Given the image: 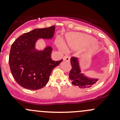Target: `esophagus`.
I'll return each mask as SVG.
<instances>
[{
    "label": "esophagus",
    "instance_id": "obj_1",
    "mask_svg": "<svg viewBox=\"0 0 120 120\" xmlns=\"http://www.w3.org/2000/svg\"><path fill=\"white\" fill-rule=\"evenodd\" d=\"M63 60H64V61H66L67 62H70V57L69 56H65L63 57Z\"/></svg>",
    "mask_w": 120,
    "mask_h": 120
}]
</instances>
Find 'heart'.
<instances>
[{"instance_id": "heart-1", "label": "heart", "mask_w": 120, "mask_h": 120, "mask_svg": "<svg viewBox=\"0 0 120 120\" xmlns=\"http://www.w3.org/2000/svg\"><path fill=\"white\" fill-rule=\"evenodd\" d=\"M94 41V38L83 34L72 32L66 35V43L67 46L72 50H78L89 45L84 51L85 54H90L97 49L98 45ZM57 46L61 49L64 48L63 44L57 43Z\"/></svg>"}]
</instances>
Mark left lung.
<instances>
[{"label": "left lung", "mask_w": 120, "mask_h": 120, "mask_svg": "<svg viewBox=\"0 0 120 120\" xmlns=\"http://www.w3.org/2000/svg\"><path fill=\"white\" fill-rule=\"evenodd\" d=\"M72 68L69 73V79L71 83L75 86H78L80 88H87L92 86L98 82L99 79L92 78L86 75L82 72L79 63V59L77 57H71L70 59Z\"/></svg>", "instance_id": "obj_1"}]
</instances>
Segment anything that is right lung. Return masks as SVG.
I'll use <instances>...</instances> for the list:
<instances>
[{
  "label": "right lung",
  "instance_id": "1",
  "mask_svg": "<svg viewBox=\"0 0 120 120\" xmlns=\"http://www.w3.org/2000/svg\"><path fill=\"white\" fill-rule=\"evenodd\" d=\"M55 26L37 28L20 36L12 44L9 66L13 77L20 86L30 90L44 87L49 80L53 69L63 61L51 59L53 49L47 46L43 50L36 48L40 39H52Z\"/></svg>",
  "mask_w": 120,
  "mask_h": 120
}]
</instances>
